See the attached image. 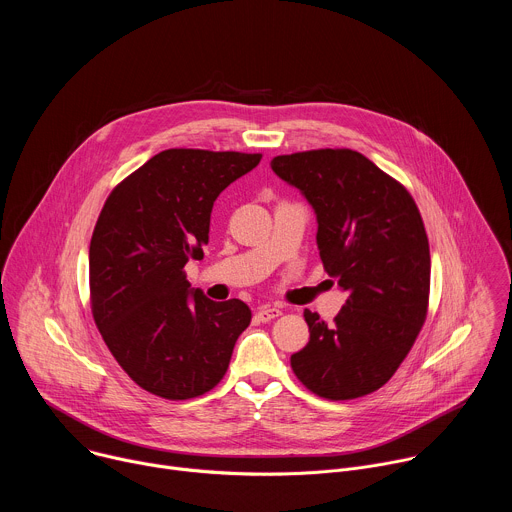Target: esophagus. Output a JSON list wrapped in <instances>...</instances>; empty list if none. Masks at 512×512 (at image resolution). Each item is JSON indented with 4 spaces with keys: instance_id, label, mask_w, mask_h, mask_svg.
<instances>
[{
    "instance_id": "34e87169",
    "label": "esophagus",
    "mask_w": 512,
    "mask_h": 512,
    "mask_svg": "<svg viewBox=\"0 0 512 512\" xmlns=\"http://www.w3.org/2000/svg\"><path fill=\"white\" fill-rule=\"evenodd\" d=\"M277 316H281V310L275 308V306H263V308H259L257 314H255V318H257L259 322H269V320H273V318H277Z\"/></svg>"
}]
</instances>
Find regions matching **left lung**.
I'll return each instance as SVG.
<instances>
[{
    "label": "left lung",
    "mask_w": 512,
    "mask_h": 512,
    "mask_svg": "<svg viewBox=\"0 0 512 512\" xmlns=\"http://www.w3.org/2000/svg\"><path fill=\"white\" fill-rule=\"evenodd\" d=\"M271 170L312 204L320 259L348 296L330 326L304 312L310 342L291 369L324 399L369 395L395 375L427 316L431 259L417 204L352 150L277 156Z\"/></svg>",
    "instance_id": "left-lung-1"
}]
</instances>
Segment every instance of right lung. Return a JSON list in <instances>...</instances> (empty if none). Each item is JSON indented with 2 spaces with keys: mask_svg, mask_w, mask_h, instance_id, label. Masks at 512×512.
I'll list each match as a JSON object with an SVG mask.
<instances>
[{
  "mask_svg": "<svg viewBox=\"0 0 512 512\" xmlns=\"http://www.w3.org/2000/svg\"><path fill=\"white\" fill-rule=\"evenodd\" d=\"M259 162L261 154L166 150L109 194L89 247L91 308L141 389L184 401L225 377L251 310L208 300L184 265L204 257L218 194Z\"/></svg>",
  "mask_w": 512,
  "mask_h": 512,
  "instance_id": "obj_1",
  "label": "right lung"
}]
</instances>
